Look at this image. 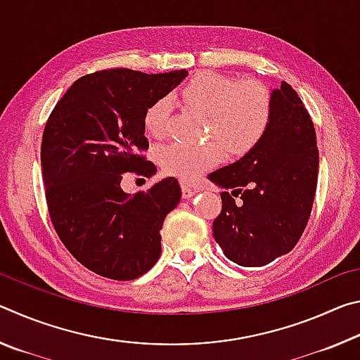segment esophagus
Wrapping results in <instances>:
<instances>
[{
	"label": "esophagus",
	"instance_id": "esophagus-1",
	"mask_svg": "<svg viewBox=\"0 0 360 360\" xmlns=\"http://www.w3.org/2000/svg\"><path fill=\"white\" fill-rule=\"evenodd\" d=\"M181 188H182V197L184 198H191L195 193L200 192V187L197 184H193L191 181L181 179Z\"/></svg>",
	"mask_w": 360,
	"mask_h": 360
}]
</instances>
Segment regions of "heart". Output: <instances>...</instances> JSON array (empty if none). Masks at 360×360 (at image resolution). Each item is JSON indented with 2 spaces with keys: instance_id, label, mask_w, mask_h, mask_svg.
I'll list each match as a JSON object with an SVG mask.
<instances>
[{
  "instance_id": "1",
  "label": "heart",
  "mask_w": 360,
  "mask_h": 360,
  "mask_svg": "<svg viewBox=\"0 0 360 360\" xmlns=\"http://www.w3.org/2000/svg\"><path fill=\"white\" fill-rule=\"evenodd\" d=\"M174 98L205 114L206 136L216 139L230 157L245 155L255 148L265 136L273 117V95L265 84H238L236 79L216 71L195 72L181 85ZM169 114L172 103L168 98L150 103L143 115L144 130L149 136H165ZM218 145L169 144L160 152L163 172L186 181L197 179L221 160L222 150Z\"/></svg>"
}]
</instances>
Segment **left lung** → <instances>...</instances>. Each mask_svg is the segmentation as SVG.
Listing matches in <instances>:
<instances>
[{
	"label": "left lung",
	"mask_w": 360,
	"mask_h": 360,
	"mask_svg": "<svg viewBox=\"0 0 360 360\" xmlns=\"http://www.w3.org/2000/svg\"><path fill=\"white\" fill-rule=\"evenodd\" d=\"M271 95L265 136L238 162L208 176L224 188L222 211L212 222L214 240L241 266L268 265L295 248L318 187L311 115L285 81Z\"/></svg>",
	"instance_id": "1"
}]
</instances>
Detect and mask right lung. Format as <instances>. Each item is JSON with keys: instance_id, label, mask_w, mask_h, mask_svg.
<instances>
[{"instance_id": "1", "label": "right lung", "mask_w": 360, "mask_h": 360, "mask_svg": "<svg viewBox=\"0 0 360 360\" xmlns=\"http://www.w3.org/2000/svg\"><path fill=\"white\" fill-rule=\"evenodd\" d=\"M187 76L186 70L146 75L101 70L71 85L46 122L41 168L53 229L90 271L131 281L162 252V225L181 200L174 178L125 193L124 173L150 178L143 115Z\"/></svg>"}]
</instances>
